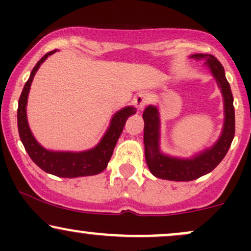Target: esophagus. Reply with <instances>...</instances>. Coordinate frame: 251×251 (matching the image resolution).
Segmentation results:
<instances>
[{"mask_svg":"<svg viewBox=\"0 0 251 251\" xmlns=\"http://www.w3.org/2000/svg\"><path fill=\"white\" fill-rule=\"evenodd\" d=\"M149 101H150V97L148 93H139L134 98L133 103L135 107L139 109V111H142V109L145 107V105H148Z\"/></svg>","mask_w":251,"mask_h":251,"instance_id":"1","label":"esophagus"}]
</instances>
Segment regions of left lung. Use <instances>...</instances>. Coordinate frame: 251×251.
<instances>
[{
  "label": "left lung",
  "instance_id": "obj_1",
  "mask_svg": "<svg viewBox=\"0 0 251 251\" xmlns=\"http://www.w3.org/2000/svg\"><path fill=\"white\" fill-rule=\"evenodd\" d=\"M191 59H205V66L217 81L224 101V125L221 137L215 145L204 150L190 159L170 157L160 152V120L158 108L150 105L143 113L145 159L151 174L157 178L175 181L195 180L209 174L220 164L229 151L235 135V108L231 88L226 77L223 66L214 55L194 54Z\"/></svg>",
  "mask_w": 251,
  "mask_h": 251
}]
</instances>
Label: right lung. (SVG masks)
Segmentation results:
<instances>
[{
  "label": "right lung",
  "instance_id": "right-lung-1",
  "mask_svg": "<svg viewBox=\"0 0 251 251\" xmlns=\"http://www.w3.org/2000/svg\"><path fill=\"white\" fill-rule=\"evenodd\" d=\"M56 50H51L43 55L35 67L31 71L29 79L25 82L24 91L19 99V108H17V127H19L20 139L24 144L25 151L29 154L34 163L47 174L57 176L62 178L85 177V176H94L102 172L107 168L116 144L122 134L126 120L129 116L135 114L137 109L133 106H127L118 111L112 118L109 127L103 134L99 144L96 148L82 152H62L50 151L42 148L31 133L27 120V100L31 81L34 75L41 66V63Z\"/></svg>",
  "mask_w": 251,
  "mask_h": 251
}]
</instances>
